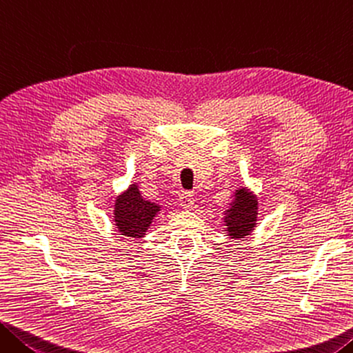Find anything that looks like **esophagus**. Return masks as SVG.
<instances>
[{"label": "esophagus", "mask_w": 353, "mask_h": 353, "mask_svg": "<svg viewBox=\"0 0 353 353\" xmlns=\"http://www.w3.org/2000/svg\"><path fill=\"white\" fill-rule=\"evenodd\" d=\"M180 206L183 208V210H190V208L194 206V197L190 194H188V192H184V194H181L180 195Z\"/></svg>", "instance_id": "obj_1"}]
</instances>
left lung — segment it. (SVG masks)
<instances>
[{
    "mask_svg": "<svg viewBox=\"0 0 353 353\" xmlns=\"http://www.w3.org/2000/svg\"><path fill=\"white\" fill-rule=\"evenodd\" d=\"M258 197L250 189H236L233 201L223 216L225 231L230 239H242L252 234L258 222Z\"/></svg>",
    "mask_w": 353,
    "mask_h": 353,
    "instance_id": "8db88e82",
    "label": "left lung"
}]
</instances>
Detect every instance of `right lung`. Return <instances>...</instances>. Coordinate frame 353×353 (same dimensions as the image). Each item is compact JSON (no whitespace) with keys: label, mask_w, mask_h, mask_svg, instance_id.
<instances>
[{"label":"right lung","mask_w":353,"mask_h":353,"mask_svg":"<svg viewBox=\"0 0 353 353\" xmlns=\"http://www.w3.org/2000/svg\"><path fill=\"white\" fill-rule=\"evenodd\" d=\"M161 211V206L142 197L137 183L117 195L114 201V222L120 234L126 238L141 239L145 236L153 219Z\"/></svg>","instance_id":"1"}]
</instances>
